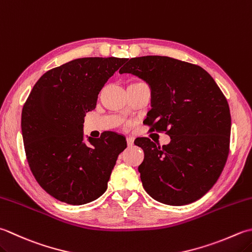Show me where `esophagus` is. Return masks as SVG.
Returning <instances> with one entry per match:
<instances>
[{
    "instance_id": "obj_1",
    "label": "esophagus",
    "mask_w": 252,
    "mask_h": 252,
    "mask_svg": "<svg viewBox=\"0 0 252 252\" xmlns=\"http://www.w3.org/2000/svg\"><path fill=\"white\" fill-rule=\"evenodd\" d=\"M126 142H127V145L132 146L133 143H134V139H133L132 136H126Z\"/></svg>"
}]
</instances>
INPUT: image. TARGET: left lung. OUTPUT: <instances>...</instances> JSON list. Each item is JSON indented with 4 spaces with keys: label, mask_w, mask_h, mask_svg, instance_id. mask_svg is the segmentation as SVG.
<instances>
[{
    "label": "left lung",
    "mask_w": 252,
    "mask_h": 252,
    "mask_svg": "<svg viewBox=\"0 0 252 252\" xmlns=\"http://www.w3.org/2000/svg\"><path fill=\"white\" fill-rule=\"evenodd\" d=\"M119 73L149 84L152 109L144 122L170 136L162 146L149 137L134 141L144 151L139 172L145 191L168 205L199 200L227 160L231 119L224 94L204 68L169 57L132 58Z\"/></svg>",
    "instance_id": "8db88e82"
}]
</instances>
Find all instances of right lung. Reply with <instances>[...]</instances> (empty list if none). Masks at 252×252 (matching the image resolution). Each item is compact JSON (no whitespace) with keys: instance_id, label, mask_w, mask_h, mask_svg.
<instances>
[{"instance_id":"obj_1","label":"right lung","mask_w":252,"mask_h":252,"mask_svg":"<svg viewBox=\"0 0 252 252\" xmlns=\"http://www.w3.org/2000/svg\"><path fill=\"white\" fill-rule=\"evenodd\" d=\"M127 59L82 58L49 70L39 78L22 111V134L28 165L41 188L67 204L82 205L107 190L126 139L103 132L84 140L86 112Z\"/></svg>"}]
</instances>
